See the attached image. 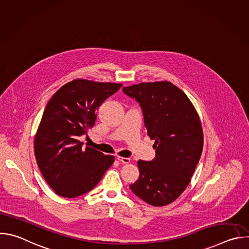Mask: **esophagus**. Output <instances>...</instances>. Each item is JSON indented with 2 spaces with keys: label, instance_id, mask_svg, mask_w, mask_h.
<instances>
[{
  "label": "esophagus",
  "instance_id": "1",
  "mask_svg": "<svg viewBox=\"0 0 249 249\" xmlns=\"http://www.w3.org/2000/svg\"><path fill=\"white\" fill-rule=\"evenodd\" d=\"M117 160L121 162V163H123V164H127V163H129L130 162V159L129 158H123V157H117Z\"/></svg>",
  "mask_w": 249,
  "mask_h": 249
}]
</instances>
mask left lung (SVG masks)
<instances>
[{
	"mask_svg": "<svg viewBox=\"0 0 249 249\" xmlns=\"http://www.w3.org/2000/svg\"><path fill=\"white\" fill-rule=\"evenodd\" d=\"M143 110L148 136L155 140L156 158L140 160L132 192L156 207L178 198L191 181L203 151V129L187 95L170 82L141 83L124 87Z\"/></svg>",
	"mask_w": 249,
	"mask_h": 249,
	"instance_id": "1",
	"label": "left lung"
}]
</instances>
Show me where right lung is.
I'll return each instance as SVG.
<instances>
[{"instance_id":"add662e5","label":"right lung","mask_w":249,"mask_h":249,"mask_svg":"<svg viewBox=\"0 0 249 249\" xmlns=\"http://www.w3.org/2000/svg\"><path fill=\"white\" fill-rule=\"evenodd\" d=\"M122 84L76 79L61 87L48 101L34 139L38 167L54 192L74 198L90 191L114 162V157L79 138L92 128L96 110Z\"/></svg>"}]
</instances>
